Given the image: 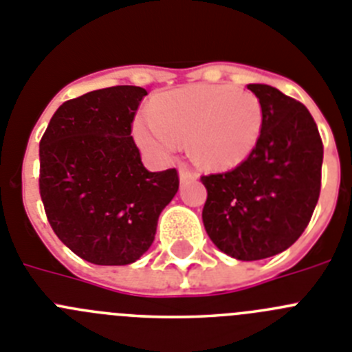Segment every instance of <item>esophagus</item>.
I'll return each mask as SVG.
<instances>
[{"label": "esophagus", "instance_id": "34e87169", "mask_svg": "<svg viewBox=\"0 0 352 352\" xmlns=\"http://www.w3.org/2000/svg\"><path fill=\"white\" fill-rule=\"evenodd\" d=\"M179 177H180V182H188V180H196L198 179V173L186 163H180L179 164Z\"/></svg>", "mask_w": 352, "mask_h": 352}]
</instances>
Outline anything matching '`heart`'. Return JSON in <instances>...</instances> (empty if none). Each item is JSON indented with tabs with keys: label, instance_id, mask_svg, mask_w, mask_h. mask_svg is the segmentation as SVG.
Masks as SVG:
<instances>
[{
	"label": "heart",
	"instance_id": "heart-1",
	"mask_svg": "<svg viewBox=\"0 0 352 352\" xmlns=\"http://www.w3.org/2000/svg\"><path fill=\"white\" fill-rule=\"evenodd\" d=\"M263 109L252 93L231 85H191L161 93L151 101V117L133 122V135L148 153L164 156L189 140L201 166L230 170L256 147Z\"/></svg>",
	"mask_w": 352,
	"mask_h": 352
}]
</instances>
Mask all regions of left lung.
I'll return each mask as SVG.
<instances>
[{"instance_id":"1","label":"left lung","mask_w":352,"mask_h":352,"mask_svg":"<svg viewBox=\"0 0 352 352\" xmlns=\"http://www.w3.org/2000/svg\"><path fill=\"white\" fill-rule=\"evenodd\" d=\"M247 89L261 103V135L239 166L201 175V217L224 254L256 261L286 251L310 223L321 192L322 140L300 101L272 85Z\"/></svg>"}]
</instances>
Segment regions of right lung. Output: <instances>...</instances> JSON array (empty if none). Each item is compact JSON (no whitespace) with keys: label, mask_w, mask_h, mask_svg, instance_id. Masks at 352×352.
Here are the masks:
<instances>
[{"label":"right lung","mask_w":352,"mask_h":352,"mask_svg":"<svg viewBox=\"0 0 352 352\" xmlns=\"http://www.w3.org/2000/svg\"><path fill=\"white\" fill-rule=\"evenodd\" d=\"M147 91L113 85L65 101L40 140V196L69 251L94 265H129L153 245L179 172H148L131 137Z\"/></svg>","instance_id":"1"}]
</instances>
